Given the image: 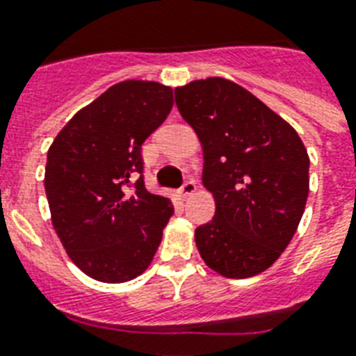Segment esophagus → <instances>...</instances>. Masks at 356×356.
Wrapping results in <instances>:
<instances>
[{
  "mask_svg": "<svg viewBox=\"0 0 356 356\" xmlns=\"http://www.w3.org/2000/svg\"><path fill=\"white\" fill-rule=\"evenodd\" d=\"M195 188H197V183H195L194 179H186V181L183 183V186H181V194L183 195L194 194Z\"/></svg>",
  "mask_w": 356,
  "mask_h": 356,
  "instance_id": "esophagus-1",
  "label": "esophagus"
}]
</instances>
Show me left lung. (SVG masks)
I'll return each mask as SVG.
<instances>
[{
  "label": "left lung",
  "instance_id": "8db88e82",
  "mask_svg": "<svg viewBox=\"0 0 356 356\" xmlns=\"http://www.w3.org/2000/svg\"><path fill=\"white\" fill-rule=\"evenodd\" d=\"M203 144V184L216 214L195 229L201 259L223 277L268 270L296 234L309 195V155L290 123L222 77L175 88Z\"/></svg>",
  "mask_w": 356,
  "mask_h": 356
}]
</instances>
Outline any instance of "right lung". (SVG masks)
<instances>
[{
    "label": "right lung",
    "instance_id": "right-lung-1",
    "mask_svg": "<svg viewBox=\"0 0 356 356\" xmlns=\"http://www.w3.org/2000/svg\"><path fill=\"white\" fill-rule=\"evenodd\" d=\"M172 107L170 86L123 81L81 108L47 151L53 227L96 281H131L155 257L173 205L145 188L142 144Z\"/></svg>",
    "mask_w": 356,
    "mask_h": 356
}]
</instances>
